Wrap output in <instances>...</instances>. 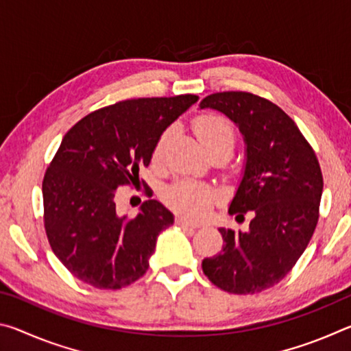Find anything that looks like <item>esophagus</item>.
Wrapping results in <instances>:
<instances>
[{"mask_svg":"<svg viewBox=\"0 0 351 351\" xmlns=\"http://www.w3.org/2000/svg\"><path fill=\"white\" fill-rule=\"evenodd\" d=\"M176 223L180 224L181 228H184V229H198L199 228V224L189 221V219H186V218H176Z\"/></svg>","mask_w":351,"mask_h":351,"instance_id":"obj_1","label":"esophagus"}]
</instances>
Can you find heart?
<instances>
[{
	"label": "heart",
	"instance_id": "b5f03b06",
	"mask_svg": "<svg viewBox=\"0 0 351 351\" xmlns=\"http://www.w3.org/2000/svg\"><path fill=\"white\" fill-rule=\"evenodd\" d=\"M193 130L209 154L224 153L229 156L232 153L237 142V132L234 123L228 117L215 114V112L201 114L193 119ZM167 138L169 133L159 136L156 145L153 148L154 162H159L164 158ZM218 195L215 189L210 187L209 184L189 180V178L176 180L164 192L165 203L178 213L189 218L204 217L215 204Z\"/></svg>",
	"mask_w": 351,
	"mask_h": 351
}]
</instances>
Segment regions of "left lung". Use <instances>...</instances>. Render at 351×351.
<instances>
[{
	"label": "left lung",
	"instance_id": "left-lung-1",
	"mask_svg": "<svg viewBox=\"0 0 351 351\" xmlns=\"http://www.w3.org/2000/svg\"><path fill=\"white\" fill-rule=\"evenodd\" d=\"M199 106L224 112L245 136V175L229 213L237 219L252 215L246 232L219 228L221 252L201 266L219 289L261 293L287 277L311 240L319 221L322 170L299 127L271 100L223 91L204 97Z\"/></svg>",
	"mask_w": 351,
	"mask_h": 351
}]
</instances>
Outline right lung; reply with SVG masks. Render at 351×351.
<instances>
[{
    "instance_id": "add662e5",
    "label": "right lung",
    "mask_w": 351,
    "mask_h": 351,
    "mask_svg": "<svg viewBox=\"0 0 351 351\" xmlns=\"http://www.w3.org/2000/svg\"><path fill=\"white\" fill-rule=\"evenodd\" d=\"M198 99L122 100L90 112L64 134L43 178V221L51 249L75 278L121 289L145 274L173 215L147 199L136 218L121 217L117 189L139 184L159 136Z\"/></svg>"
}]
</instances>
